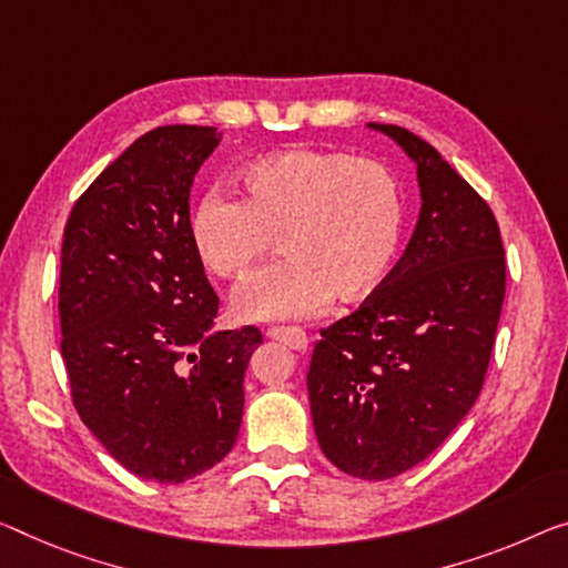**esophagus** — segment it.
I'll return each instance as SVG.
<instances>
[{"label": "esophagus", "mask_w": 568, "mask_h": 568, "mask_svg": "<svg viewBox=\"0 0 568 568\" xmlns=\"http://www.w3.org/2000/svg\"><path fill=\"white\" fill-rule=\"evenodd\" d=\"M266 335L272 339H278V343H284L286 347H292L296 353H304L310 347V337L300 327H272Z\"/></svg>", "instance_id": "obj_1"}]
</instances>
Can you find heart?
Instances as JSON below:
<instances>
[{
  "instance_id": "obj_1",
  "label": "heart",
  "mask_w": 568,
  "mask_h": 568,
  "mask_svg": "<svg viewBox=\"0 0 568 568\" xmlns=\"http://www.w3.org/2000/svg\"><path fill=\"white\" fill-rule=\"evenodd\" d=\"M241 200L207 190L187 215L195 258L217 278H243L276 239L284 258L251 276L233 312L251 322H290L333 300L373 294L404 239V197L383 164L310 150L268 152L239 172Z\"/></svg>"
}]
</instances>
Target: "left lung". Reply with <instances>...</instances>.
<instances>
[{
	"label": "left lung",
	"mask_w": 568,
	"mask_h": 568,
	"mask_svg": "<svg viewBox=\"0 0 568 568\" xmlns=\"http://www.w3.org/2000/svg\"><path fill=\"white\" fill-rule=\"evenodd\" d=\"M416 168L418 221L394 274L322 329L307 390L320 449L343 473L390 479L424 462L475 406L505 300L490 207L424 139L368 124Z\"/></svg>",
	"instance_id": "1"
}]
</instances>
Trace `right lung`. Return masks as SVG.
Masks as SVG:
<instances>
[{
  "label": "right lung",
  "mask_w": 568,
  "mask_h": 568,
  "mask_svg": "<svg viewBox=\"0 0 568 568\" xmlns=\"http://www.w3.org/2000/svg\"><path fill=\"white\" fill-rule=\"evenodd\" d=\"M223 134L160 126L78 197L60 251L73 404L129 473L180 485L233 449L256 327L213 329L217 296L187 235L190 187Z\"/></svg>",
  "instance_id": "obj_1"
}]
</instances>
